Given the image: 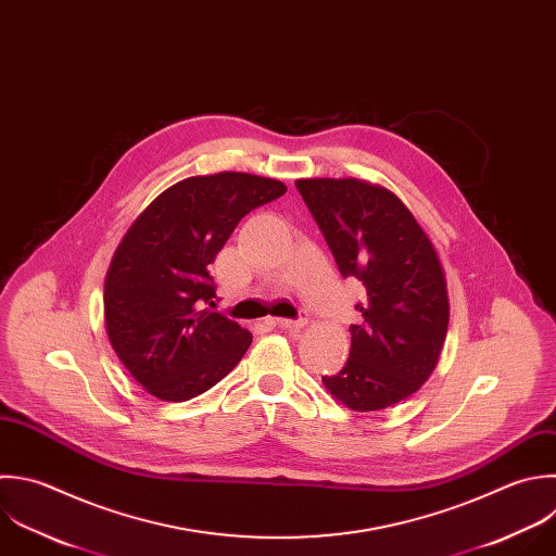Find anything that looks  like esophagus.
Segmentation results:
<instances>
[{"label": "esophagus", "instance_id": "34e87169", "mask_svg": "<svg viewBox=\"0 0 556 556\" xmlns=\"http://www.w3.org/2000/svg\"><path fill=\"white\" fill-rule=\"evenodd\" d=\"M269 324L271 326H276V328H282V330H300V328H304V319H282V317H271L269 319Z\"/></svg>", "mask_w": 556, "mask_h": 556}]
</instances>
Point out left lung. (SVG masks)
Returning <instances> with one entry per match:
<instances>
[{
    "mask_svg": "<svg viewBox=\"0 0 556 556\" xmlns=\"http://www.w3.org/2000/svg\"><path fill=\"white\" fill-rule=\"evenodd\" d=\"M300 195L321 228L343 278L367 289L356 304L345 367L324 376L328 393L356 413L389 408L434 371L450 321L445 271L406 204L358 178H302Z\"/></svg>",
    "mask_w": 556,
    "mask_h": 556,
    "instance_id": "1",
    "label": "left lung"
}]
</instances>
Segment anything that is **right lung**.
I'll list each match as a JSON object with an SVG mask.
<instances>
[{
  "label": "right lung",
  "mask_w": 556,
  "mask_h": 556,
  "mask_svg": "<svg viewBox=\"0 0 556 556\" xmlns=\"http://www.w3.org/2000/svg\"><path fill=\"white\" fill-rule=\"evenodd\" d=\"M285 191L280 180L243 172L191 176L165 189L119 241L104 280L106 334L150 395L191 400L248 352L252 332L204 308L215 298L208 265L252 208Z\"/></svg>",
  "instance_id": "1"
}]
</instances>
